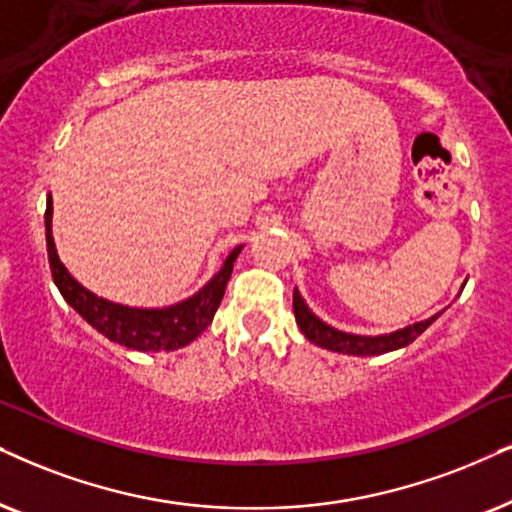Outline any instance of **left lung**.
<instances>
[{"label":"left lung","mask_w":512,"mask_h":512,"mask_svg":"<svg viewBox=\"0 0 512 512\" xmlns=\"http://www.w3.org/2000/svg\"><path fill=\"white\" fill-rule=\"evenodd\" d=\"M293 309H295L297 326H300V331L309 342H314V345H319L323 349H331V352L354 354V357H375V354L394 352V349L411 345V342L416 340L432 321H437L439 316L435 314L430 316V319L413 323V326L399 328V331L387 333V335H354V333L338 331V328L323 323L319 316L307 307V302L302 300L300 290L297 288L293 293Z\"/></svg>","instance_id":"1"}]
</instances>
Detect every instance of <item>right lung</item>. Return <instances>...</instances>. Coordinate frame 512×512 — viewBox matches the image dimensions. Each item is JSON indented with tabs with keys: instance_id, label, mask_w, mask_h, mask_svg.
<instances>
[{
	"instance_id": "right-lung-1",
	"label": "right lung",
	"mask_w": 512,
	"mask_h": 512,
	"mask_svg": "<svg viewBox=\"0 0 512 512\" xmlns=\"http://www.w3.org/2000/svg\"><path fill=\"white\" fill-rule=\"evenodd\" d=\"M51 196L47 200V212H44V226H47V252H49V267L54 276L56 288L61 290L63 300L82 316L89 326L96 328L108 340L125 345L129 349H139V352H172V349L186 347L189 342L198 338L205 328L215 319V312L222 302L226 283H229L234 262L243 245H238L229 252L224 267L215 276L191 295L189 300L172 304L163 309H139L127 307V304H115L94 295L82 283H77L63 262L58 260V252L51 236Z\"/></svg>"
}]
</instances>
